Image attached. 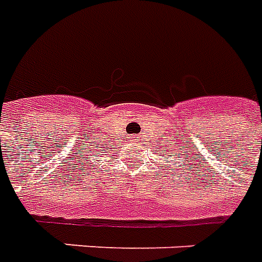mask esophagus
<instances>
[{
    "instance_id": "esophagus-1",
    "label": "esophagus",
    "mask_w": 262,
    "mask_h": 262,
    "mask_svg": "<svg viewBox=\"0 0 262 262\" xmlns=\"http://www.w3.org/2000/svg\"><path fill=\"white\" fill-rule=\"evenodd\" d=\"M134 138H137V137H134ZM135 141H137V139H135Z\"/></svg>"
}]
</instances>
